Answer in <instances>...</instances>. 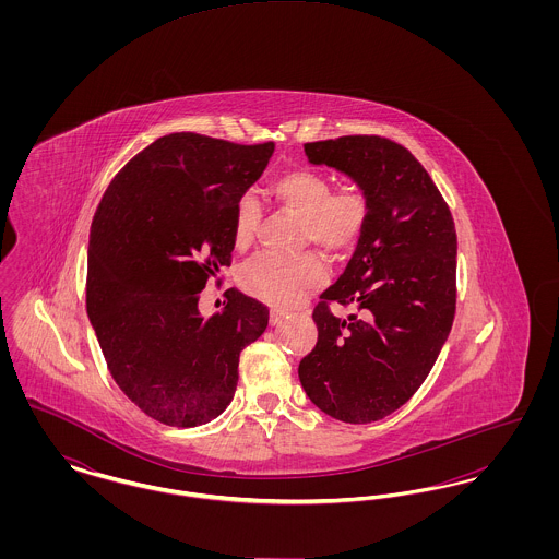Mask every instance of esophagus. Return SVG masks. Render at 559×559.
<instances>
[{"mask_svg": "<svg viewBox=\"0 0 559 559\" xmlns=\"http://www.w3.org/2000/svg\"><path fill=\"white\" fill-rule=\"evenodd\" d=\"M283 319H287L285 310H276V308L270 310V324H278Z\"/></svg>", "mask_w": 559, "mask_h": 559, "instance_id": "34e87169", "label": "esophagus"}]
</instances>
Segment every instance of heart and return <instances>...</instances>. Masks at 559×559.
<instances>
[{"mask_svg": "<svg viewBox=\"0 0 559 559\" xmlns=\"http://www.w3.org/2000/svg\"><path fill=\"white\" fill-rule=\"evenodd\" d=\"M270 201L301 219L299 245H312L322 255L340 260L362 237L371 201L356 182L333 187L331 178L312 167H293L274 178L267 188ZM262 207L253 194L240 197L233 219L237 251H247L260 233ZM326 281V270L317 255L297 258L260 255L240 270L242 289L272 306H295Z\"/></svg>", "mask_w": 559, "mask_h": 559, "instance_id": "heart-1", "label": "heart"}]
</instances>
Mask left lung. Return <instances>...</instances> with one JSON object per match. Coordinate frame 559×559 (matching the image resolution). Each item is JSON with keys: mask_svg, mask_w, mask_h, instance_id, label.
<instances>
[{"mask_svg": "<svg viewBox=\"0 0 559 559\" xmlns=\"http://www.w3.org/2000/svg\"><path fill=\"white\" fill-rule=\"evenodd\" d=\"M304 148L310 163L365 188L371 213L344 274L312 312L319 340L299 362V381L333 419L371 424L421 388L451 333L454 222L424 165L390 138L342 135ZM331 302L357 312L337 320Z\"/></svg>", "mask_w": 559, "mask_h": 559, "instance_id": "1", "label": "left lung"}]
</instances>
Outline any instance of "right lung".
Returning a JSON list of instances; mask_svg holds the SVG:
<instances>
[{
	"instance_id": "1",
	"label": "right lung",
	"mask_w": 559,
	"mask_h": 559,
	"mask_svg": "<svg viewBox=\"0 0 559 559\" xmlns=\"http://www.w3.org/2000/svg\"><path fill=\"white\" fill-rule=\"evenodd\" d=\"M272 153L274 142L163 135L110 180L94 213L87 317L115 383L159 424L222 415L242 347L266 331V306L235 289L210 319L197 304L210 276L230 266L235 207Z\"/></svg>"
}]
</instances>
